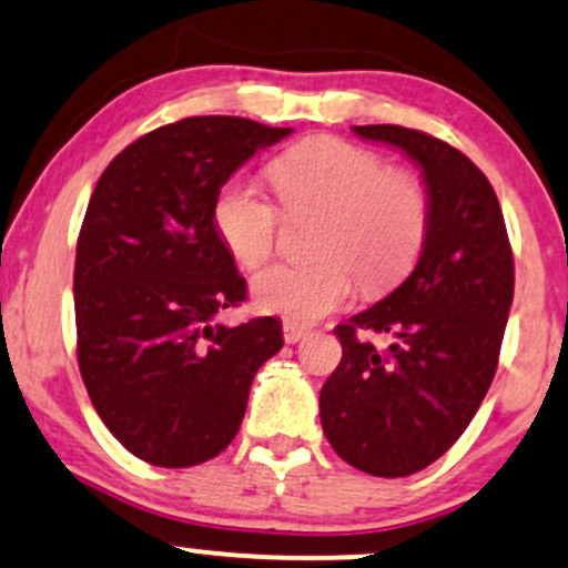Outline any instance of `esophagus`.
<instances>
[{
  "instance_id": "esophagus-1",
  "label": "esophagus",
  "mask_w": 568,
  "mask_h": 568,
  "mask_svg": "<svg viewBox=\"0 0 568 568\" xmlns=\"http://www.w3.org/2000/svg\"><path fill=\"white\" fill-rule=\"evenodd\" d=\"M306 327L304 325H296V323H285L283 325V338H285V344H298V341H302L304 336H306Z\"/></svg>"
}]
</instances>
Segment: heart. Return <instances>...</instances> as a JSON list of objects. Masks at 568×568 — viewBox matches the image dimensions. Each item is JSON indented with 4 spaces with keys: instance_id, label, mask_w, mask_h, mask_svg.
Instances as JSON below:
<instances>
[{
    "instance_id": "heart-1",
    "label": "heart",
    "mask_w": 568,
    "mask_h": 568,
    "mask_svg": "<svg viewBox=\"0 0 568 568\" xmlns=\"http://www.w3.org/2000/svg\"><path fill=\"white\" fill-rule=\"evenodd\" d=\"M270 180L288 214L323 211L312 251L320 258L275 264L251 283L254 306L291 323H314L352 298L354 275L367 293L388 291L418 262L428 232V193L405 172L354 142L320 136L272 161ZM219 237L235 262L270 258L283 214L248 182L224 184L214 203Z\"/></svg>"
}]
</instances>
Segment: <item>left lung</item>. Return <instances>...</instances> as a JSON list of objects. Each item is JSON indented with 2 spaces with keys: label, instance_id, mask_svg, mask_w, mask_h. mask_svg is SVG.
Segmentation results:
<instances>
[{
  "label": "left lung",
  "instance_id": "8db88e82",
  "mask_svg": "<svg viewBox=\"0 0 568 568\" xmlns=\"http://www.w3.org/2000/svg\"><path fill=\"white\" fill-rule=\"evenodd\" d=\"M352 129L420 169L428 232L405 283L336 327L344 354L320 392V420L349 466L399 479L439 460L487 396L514 304V254L495 190L460 150L394 124ZM371 332L389 336L384 351Z\"/></svg>",
  "mask_w": 568,
  "mask_h": 568
}]
</instances>
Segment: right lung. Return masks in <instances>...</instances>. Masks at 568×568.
Masks as SVG:
<instances>
[{
    "instance_id": "right-lung-1",
    "label": "right lung",
    "mask_w": 568,
    "mask_h": 568,
    "mask_svg": "<svg viewBox=\"0 0 568 568\" xmlns=\"http://www.w3.org/2000/svg\"><path fill=\"white\" fill-rule=\"evenodd\" d=\"M293 129L193 115L121 150L89 197L77 243L79 371L129 453L161 468L206 463L235 439L254 375L283 349L275 317L227 327L245 298L219 237L222 184Z\"/></svg>"
}]
</instances>
